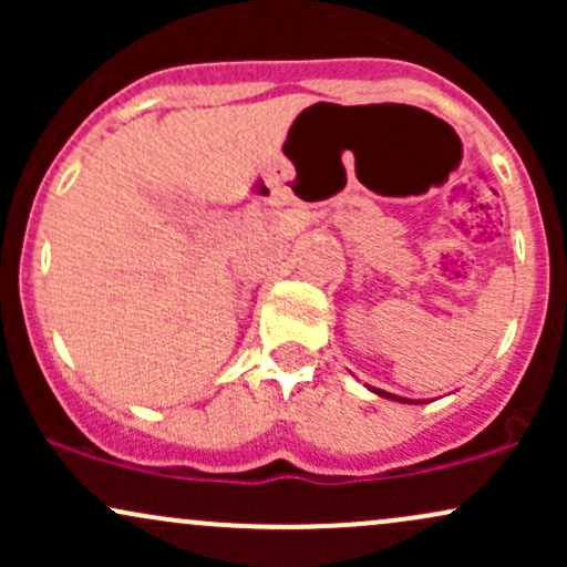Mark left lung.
Instances as JSON below:
<instances>
[{
    "label": "left lung",
    "mask_w": 567,
    "mask_h": 567,
    "mask_svg": "<svg viewBox=\"0 0 567 567\" xmlns=\"http://www.w3.org/2000/svg\"><path fill=\"white\" fill-rule=\"evenodd\" d=\"M370 392L373 394H379V396H383V400H394V402H405V405H421V402H415V400H405V396H396V394H392V392H383V389H375V386H368Z\"/></svg>",
    "instance_id": "8db88e82"
}]
</instances>
